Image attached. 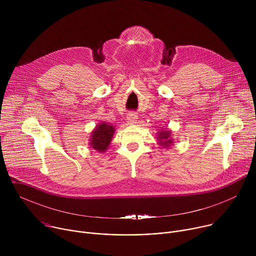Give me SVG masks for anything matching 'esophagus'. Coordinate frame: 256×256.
I'll list each match as a JSON object with an SVG mask.
<instances>
[{"mask_svg":"<svg viewBox=\"0 0 256 256\" xmlns=\"http://www.w3.org/2000/svg\"><path fill=\"white\" fill-rule=\"evenodd\" d=\"M126 120H128V124H136V120H138V116H136V114H134V112L128 114V118H126Z\"/></svg>","mask_w":256,"mask_h":256,"instance_id":"obj_1","label":"esophagus"}]
</instances>
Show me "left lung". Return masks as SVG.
I'll return each mask as SVG.
<instances>
[{
	"instance_id": "left-lung-1",
	"label": "left lung",
	"mask_w": 256,
	"mask_h": 256,
	"mask_svg": "<svg viewBox=\"0 0 256 256\" xmlns=\"http://www.w3.org/2000/svg\"><path fill=\"white\" fill-rule=\"evenodd\" d=\"M157 138L159 144L163 148H169L173 142V138H171V132L167 128L159 132Z\"/></svg>"
}]
</instances>
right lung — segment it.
Listing matches in <instances>:
<instances>
[{
	"mask_svg": "<svg viewBox=\"0 0 256 256\" xmlns=\"http://www.w3.org/2000/svg\"><path fill=\"white\" fill-rule=\"evenodd\" d=\"M116 128L112 124L103 122L98 124L94 130L91 132L90 146L91 148L98 152H105L110 144V142L114 138Z\"/></svg>",
	"mask_w": 256,
	"mask_h": 256,
	"instance_id": "right-lung-1",
	"label": "right lung"
}]
</instances>
